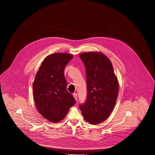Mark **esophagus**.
<instances>
[{"label":"esophagus","mask_w":155,"mask_h":155,"mask_svg":"<svg viewBox=\"0 0 155 155\" xmlns=\"http://www.w3.org/2000/svg\"><path fill=\"white\" fill-rule=\"evenodd\" d=\"M73 97L75 98V100L77 101V94H76V93H74L73 94Z\"/></svg>","instance_id":"1"}]
</instances>
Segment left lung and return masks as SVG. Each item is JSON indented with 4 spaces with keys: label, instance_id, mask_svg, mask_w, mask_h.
<instances>
[{
    "label": "left lung",
    "instance_id": "8db88e82",
    "mask_svg": "<svg viewBox=\"0 0 155 155\" xmlns=\"http://www.w3.org/2000/svg\"><path fill=\"white\" fill-rule=\"evenodd\" d=\"M80 58L86 68L87 98L80 108L84 119L92 124L106 120L115 105L119 83L113 65L101 52L81 53Z\"/></svg>",
    "mask_w": 155,
    "mask_h": 155
}]
</instances>
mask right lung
Returning <instances> with one entry per match:
<instances>
[{
	"mask_svg": "<svg viewBox=\"0 0 155 155\" xmlns=\"http://www.w3.org/2000/svg\"><path fill=\"white\" fill-rule=\"evenodd\" d=\"M73 57L66 53H56L42 61L33 83V97L38 111L48 120L60 122L76 101L67 91L64 69Z\"/></svg>",
	"mask_w": 155,
	"mask_h": 155,
	"instance_id": "add662e5",
	"label": "right lung"
}]
</instances>
